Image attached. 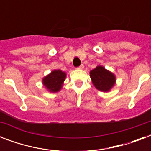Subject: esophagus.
Returning <instances> with one entry per match:
<instances>
[{"instance_id":"1","label":"esophagus","mask_w":151,"mask_h":151,"mask_svg":"<svg viewBox=\"0 0 151 151\" xmlns=\"http://www.w3.org/2000/svg\"><path fill=\"white\" fill-rule=\"evenodd\" d=\"M84 67H85V66H84V65H83V64H81L80 66H78V69H79V70H83V69H84Z\"/></svg>"}]
</instances>
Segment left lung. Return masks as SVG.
I'll return each instance as SVG.
<instances>
[{
	"instance_id": "1",
	"label": "left lung",
	"mask_w": 151,
	"mask_h": 151,
	"mask_svg": "<svg viewBox=\"0 0 151 151\" xmlns=\"http://www.w3.org/2000/svg\"><path fill=\"white\" fill-rule=\"evenodd\" d=\"M90 78L96 89L106 92L114 87L116 81L114 74L102 66H97L90 71Z\"/></svg>"
}]
</instances>
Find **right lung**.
Returning a JSON list of instances; mask_svg holds the SVG:
<instances>
[{
	"label": "right lung",
	"mask_w": 151,
	"mask_h": 151,
	"mask_svg": "<svg viewBox=\"0 0 151 151\" xmlns=\"http://www.w3.org/2000/svg\"><path fill=\"white\" fill-rule=\"evenodd\" d=\"M66 76V73L63 71L55 70L42 79V83L49 92H57L63 87Z\"/></svg>",
	"instance_id": "right-lung-1"
}]
</instances>
